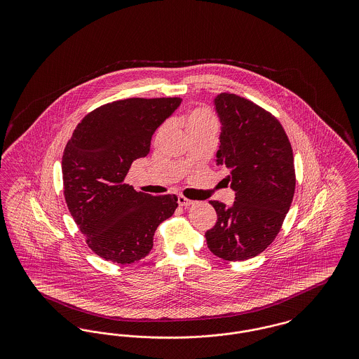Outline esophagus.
Segmentation results:
<instances>
[{
    "label": "esophagus",
    "instance_id": "34e87169",
    "mask_svg": "<svg viewBox=\"0 0 359 359\" xmlns=\"http://www.w3.org/2000/svg\"><path fill=\"white\" fill-rule=\"evenodd\" d=\"M177 203H179V205L187 207V205H192L194 202H192V201H189V199H187V198H186V196H183V195H179V196H177Z\"/></svg>",
    "mask_w": 359,
    "mask_h": 359
}]
</instances>
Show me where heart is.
<instances>
[{
    "instance_id": "1",
    "label": "heart",
    "mask_w": 359,
    "mask_h": 359,
    "mask_svg": "<svg viewBox=\"0 0 359 359\" xmlns=\"http://www.w3.org/2000/svg\"><path fill=\"white\" fill-rule=\"evenodd\" d=\"M211 122H215L212 114L205 109V107H195V109H191L188 110L186 114L182 116L180 118V123L184 126V129L189 132L198 126H202L205 123H211Z\"/></svg>"
}]
</instances>
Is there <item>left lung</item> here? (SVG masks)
<instances>
[{
  "mask_svg": "<svg viewBox=\"0 0 359 359\" xmlns=\"http://www.w3.org/2000/svg\"><path fill=\"white\" fill-rule=\"evenodd\" d=\"M215 109L222 123L217 164L229 171L236 202L210 201L218 219L205 241L215 256L243 261L264 252L283 226L296 186L293 152L280 121L256 103L221 93Z\"/></svg>",
  "mask_w": 359,
  "mask_h": 359,
  "instance_id": "1",
  "label": "left lung"
}]
</instances>
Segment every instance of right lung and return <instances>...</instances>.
I'll use <instances>...</instances> for the list:
<instances>
[{
  "label": "right lung",
  "instance_id": "add662e5",
  "mask_svg": "<svg viewBox=\"0 0 359 359\" xmlns=\"http://www.w3.org/2000/svg\"><path fill=\"white\" fill-rule=\"evenodd\" d=\"M182 98H128L90 111L69 140L63 188L88 248L106 261L132 264L149 255L158 224L172 217L176 195L152 196L125 183L132 163L151 149L154 130Z\"/></svg>",
  "mask_w": 359,
  "mask_h": 359
}]
</instances>
